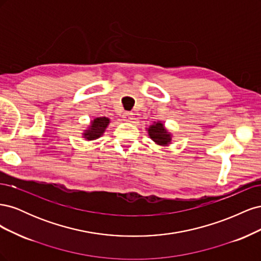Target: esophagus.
<instances>
[{
    "label": "esophagus",
    "mask_w": 261,
    "mask_h": 261,
    "mask_svg": "<svg viewBox=\"0 0 261 261\" xmlns=\"http://www.w3.org/2000/svg\"><path fill=\"white\" fill-rule=\"evenodd\" d=\"M123 120L126 122H130L133 120V113L130 112H124L123 113Z\"/></svg>",
    "instance_id": "obj_1"
}]
</instances>
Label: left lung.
<instances>
[{
	"mask_svg": "<svg viewBox=\"0 0 261 261\" xmlns=\"http://www.w3.org/2000/svg\"><path fill=\"white\" fill-rule=\"evenodd\" d=\"M148 135L156 145L169 146L172 143V135L161 122H154L147 128Z\"/></svg>",
	"mask_w": 261,
	"mask_h": 261,
	"instance_id": "8db88e82",
	"label": "left lung"
}]
</instances>
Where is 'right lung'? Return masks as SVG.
I'll list each match as a JSON object with an SVG mask.
<instances>
[{
  "label": "right lung",
  "mask_w": 261,
  "mask_h": 261,
  "mask_svg": "<svg viewBox=\"0 0 261 261\" xmlns=\"http://www.w3.org/2000/svg\"><path fill=\"white\" fill-rule=\"evenodd\" d=\"M110 124V118L106 116L96 117L93 121L90 122L88 128L85 129L83 133V137L86 140H96L100 138L106 132L108 125Z\"/></svg>",
  "instance_id": "add662e5"
}]
</instances>
